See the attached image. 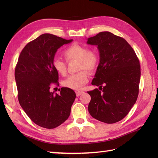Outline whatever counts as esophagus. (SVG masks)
I'll use <instances>...</instances> for the list:
<instances>
[{
  "label": "esophagus",
  "mask_w": 158,
  "mask_h": 158,
  "mask_svg": "<svg viewBox=\"0 0 158 158\" xmlns=\"http://www.w3.org/2000/svg\"><path fill=\"white\" fill-rule=\"evenodd\" d=\"M83 93V92H82V91L76 92V95H77V96H81Z\"/></svg>",
  "instance_id": "esophagus-1"
}]
</instances>
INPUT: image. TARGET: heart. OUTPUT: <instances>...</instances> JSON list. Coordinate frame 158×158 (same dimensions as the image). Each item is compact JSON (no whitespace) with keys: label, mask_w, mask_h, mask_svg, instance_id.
I'll list each match as a JSON object with an SVG mask.
<instances>
[{"label":"heart","mask_w":158,"mask_h":158,"mask_svg":"<svg viewBox=\"0 0 158 158\" xmlns=\"http://www.w3.org/2000/svg\"><path fill=\"white\" fill-rule=\"evenodd\" d=\"M67 61L77 60V70L79 72L69 75L63 81V85L73 89H81L88 81V73L95 71L98 66L100 57L95 50L88 49L85 46L73 44L68 47L63 52ZM53 68L60 75L66 73V64L59 58H54L52 61ZM82 70L81 71V70Z\"/></svg>","instance_id":"b5f03b06"}]
</instances>
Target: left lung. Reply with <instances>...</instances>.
I'll list each match as a JSON object with an SVG mask.
<instances>
[{
  "instance_id": "1",
  "label": "left lung",
  "mask_w": 158,
  "mask_h": 158,
  "mask_svg": "<svg viewBox=\"0 0 158 158\" xmlns=\"http://www.w3.org/2000/svg\"><path fill=\"white\" fill-rule=\"evenodd\" d=\"M87 43L96 45L98 49L100 63L92 84L102 88V92L98 89L88 92L91 96L89 113L104 123L119 122L127 115L138 98L139 60L125 39L110 32H99L88 38Z\"/></svg>"
}]
</instances>
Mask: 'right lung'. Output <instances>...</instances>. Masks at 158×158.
I'll use <instances>...</instances> for the list:
<instances>
[{"instance_id": "right-lung-1", "label": "right lung", "mask_w": 158, "mask_h": 158, "mask_svg": "<svg viewBox=\"0 0 158 158\" xmlns=\"http://www.w3.org/2000/svg\"><path fill=\"white\" fill-rule=\"evenodd\" d=\"M72 41L48 33L40 35L22 49L15 67L20 105L33 122L45 128H55L64 122L76 98L68 88H62L59 94L49 90L50 84L58 81L52 66L56 53Z\"/></svg>"}]
</instances>
